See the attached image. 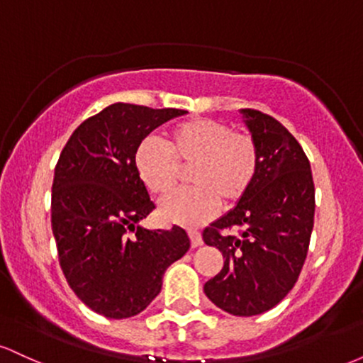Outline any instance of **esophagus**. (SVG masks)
<instances>
[{
    "label": "esophagus",
    "mask_w": 363,
    "mask_h": 363,
    "mask_svg": "<svg viewBox=\"0 0 363 363\" xmlns=\"http://www.w3.org/2000/svg\"><path fill=\"white\" fill-rule=\"evenodd\" d=\"M189 239H191V245H193V247H199V245H203V237L199 232L189 230Z\"/></svg>",
    "instance_id": "1"
}]
</instances>
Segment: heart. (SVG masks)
I'll list each match as a JSON object with an SVG mask.
<instances>
[{
    "mask_svg": "<svg viewBox=\"0 0 363 363\" xmlns=\"http://www.w3.org/2000/svg\"><path fill=\"white\" fill-rule=\"evenodd\" d=\"M187 189L165 196L158 205L162 220L198 227L218 210L235 205L251 189L259 150L247 133L234 131L222 121L193 118L165 133L164 147L155 140L141 141L135 152V169L152 194H165L187 169Z\"/></svg>",
    "mask_w": 363,
    "mask_h": 363,
    "instance_id": "obj_1",
    "label": "heart"
}]
</instances>
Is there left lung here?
<instances>
[{
  "label": "left lung",
  "mask_w": 363,
  "mask_h": 363,
  "mask_svg": "<svg viewBox=\"0 0 363 363\" xmlns=\"http://www.w3.org/2000/svg\"><path fill=\"white\" fill-rule=\"evenodd\" d=\"M259 150L251 189L235 208L203 230V240L223 254V268L205 283L216 307L240 318L262 314L294 289L314 227V181L309 158L291 133L268 114L242 109ZM241 228L239 236L220 235Z\"/></svg>",
  "instance_id": "left-lung-1"
}]
</instances>
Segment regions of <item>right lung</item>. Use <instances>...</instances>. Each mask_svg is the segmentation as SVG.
Masks as SVG:
<instances>
[{
    "label": "right lung",
    "instance_id": "obj_1",
    "mask_svg": "<svg viewBox=\"0 0 363 363\" xmlns=\"http://www.w3.org/2000/svg\"><path fill=\"white\" fill-rule=\"evenodd\" d=\"M184 114L112 104L74 129L57 160L51 223L61 269L77 297L106 318L147 309L160 294L165 269L191 245L177 225L141 227L155 205L135 169L141 141Z\"/></svg>",
    "mask_w": 363,
    "mask_h": 363
}]
</instances>
